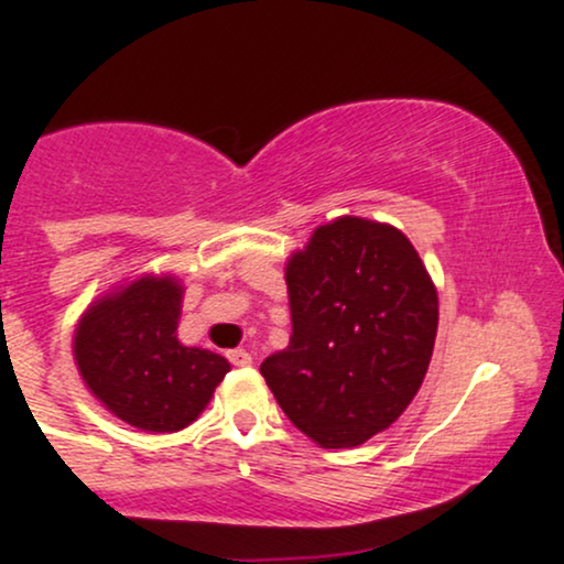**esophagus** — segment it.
I'll return each mask as SVG.
<instances>
[{
    "instance_id": "esophagus-1",
    "label": "esophagus",
    "mask_w": 564,
    "mask_h": 564,
    "mask_svg": "<svg viewBox=\"0 0 564 564\" xmlns=\"http://www.w3.org/2000/svg\"><path fill=\"white\" fill-rule=\"evenodd\" d=\"M228 358L232 366H251V355L246 349H230Z\"/></svg>"
}]
</instances>
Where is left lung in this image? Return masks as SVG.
Segmentation results:
<instances>
[{
    "instance_id": "left-lung-1",
    "label": "left lung",
    "mask_w": 564,
    "mask_h": 564,
    "mask_svg": "<svg viewBox=\"0 0 564 564\" xmlns=\"http://www.w3.org/2000/svg\"><path fill=\"white\" fill-rule=\"evenodd\" d=\"M291 339L260 366L296 430L358 448L416 398L437 336V289L398 228L336 217L286 262Z\"/></svg>"
}]
</instances>
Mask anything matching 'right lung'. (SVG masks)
<instances>
[{
  "label": "right lung",
  "mask_w": 564,
  "mask_h": 564,
  "mask_svg": "<svg viewBox=\"0 0 564 564\" xmlns=\"http://www.w3.org/2000/svg\"><path fill=\"white\" fill-rule=\"evenodd\" d=\"M183 294L177 275H138L89 304L74 332L87 390L116 419L151 435L196 422L230 371L223 355L177 339Z\"/></svg>",
  "instance_id": "obj_1"
}]
</instances>
